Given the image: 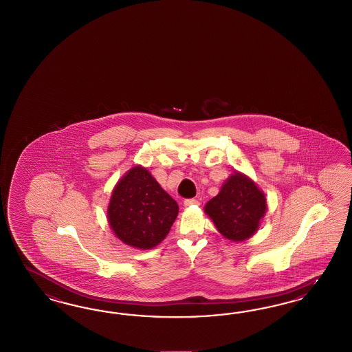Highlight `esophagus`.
Returning a JSON list of instances; mask_svg holds the SVG:
<instances>
[{"mask_svg":"<svg viewBox=\"0 0 352 352\" xmlns=\"http://www.w3.org/2000/svg\"><path fill=\"white\" fill-rule=\"evenodd\" d=\"M184 206L187 208V206H193V205H197L199 204V201L196 200V199H186L184 200Z\"/></svg>","mask_w":352,"mask_h":352,"instance_id":"obj_1","label":"esophagus"}]
</instances>
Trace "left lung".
<instances>
[{
    "mask_svg": "<svg viewBox=\"0 0 352 352\" xmlns=\"http://www.w3.org/2000/svg\"><path fill=\"white\" fill-rule=\"evenodd\" d=\"M266 209L263 192L240 173L231 175L221 192L205 205L218 231L232 241H244L254 234Z\"/></svg>",
    "mask_w": 352,
    "mask_h": 352,
    "instance_id": "8db88e82",
    "label": "left lung"
}]
</instances>
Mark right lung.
Here are the masks:
<instances>
[{
	"instance_id": "1",
	"label": "right lung",
	"mask_w": 352,
	"mask_h": 352,
	"mask_svg": "<svg viewBox=\"0 0 352 352\" xmlns=\"http://www.w3.org/2000/svg\"><path fill=\"white\" fill-rule=\"evenodd\" d=\"M178 204L147 169L135 166L118 182L108 206V222L125 244L151 249L169 234Z\"/></svg>"
}]
</instances>
